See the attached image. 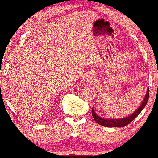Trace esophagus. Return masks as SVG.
Listing matches in <instances>:
<instances>
[{"label":"esophagus","mask_w":158,"mask_h":158,"mask_svg":"<svg viewBox=\"0 0 158 158\" xmlns=\"http://www.w3.org/2000/svg\"><path fill=\"white\" fill-rule=\"evenodd\" d=\"M93 77L92 75H90L89 76V77H88V80H89V81H93Z\"/></svg>","instance_id":"esophagus-1"}]
</instances>
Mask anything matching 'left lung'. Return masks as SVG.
Here are the masks:
<instances>
[{
    "instance_id": "8db88e82",
    "label": "left lung",
    "mask_w": 158,
    "mask_h": 158,
    "mask_svg": "<svg viewBox=\"0 0 158 158\" xmlns=\"http://www.w3.org/2000/svg\"><path fill=\"white\" fill-rule=\"evenodd\" d=\"M149 98V88H148L146 91V94L145 98H144L143 100L141 102V105L139 106L138 109L133 112L132 114L128 116L125 118H104L100 117L95 113L94 111V107L92 108V116L93 119L97 123L100 124V125H103L105 127H124L125 125L130 123L134 119L137 117L139 114L141 113V111L143 110V108L145 107L147 102H148Z\"/></svg>"
}]
</instances>
